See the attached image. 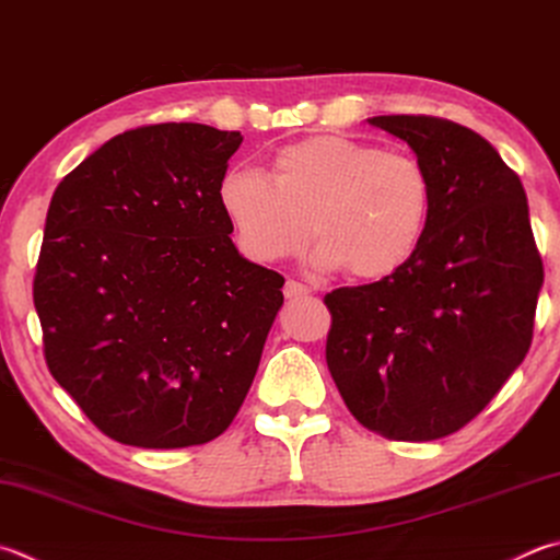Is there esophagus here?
<instances>
[{
    "label": "esophagus",
    "mask_w": 560,
    "mask_h": 560,
    "mask_svg": "<svg viewBox=\"0 0 560 560\" xmlns=\"http://www.w3.org/2000/svg\"><path fill=\"white\" fill-rule=\"evenodd\" d=\"M308 293H311L308 287H303V283L293 281V279H289L287 287H283V296H287V299H306Z\"/></svg>",
    "instance_id": "esophagus-1"
}]
</instances>
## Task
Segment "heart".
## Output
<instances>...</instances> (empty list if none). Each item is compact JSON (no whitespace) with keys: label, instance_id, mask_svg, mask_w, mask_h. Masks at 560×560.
<instances>
[{"label":"heart","instance_id":"1","mask_svg":"<svg viewBox=\"0 0 560 560\" xmlns=\"http://www.w3.org/2000/svg\"><path fill=\"white\" fill-rule=\"evenodd\" d=\"M269 178L232 168L220 208L249 259L271 264L318 242L315 264L382 281L419 252L433 212L421 161L345 137H311L271 159Z\"/></svg>","mask_w":560,"mask_h":560}]
</instances>
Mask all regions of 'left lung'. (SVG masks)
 <instances>
[{
	"label": "left lung",
	"mask_w": 560,
	"mask_h": 560,
	"mask_svg": "<svg viewBox=\"0 0 560 560\" xmlns=\"http://www.w3.org/2000/svg\"><path fill=\"white\" fill-rule=\"evenodd\" d=\"M433 183L419 252L394 277L325 293V362L345 406L389 441L472 421L532 348L544 261L520 176L451 119L384 115Z\"/></svg>",
	"instance_id": "obj_1"
}]
</instances>
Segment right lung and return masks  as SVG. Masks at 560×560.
<instances>
[{
    "label": "right lung",
    "instance_id": "1",
    "mask_svg": "<svg viewBox=\"0 0 560 560\" xmlns=\"http://www.w3.org/2000/svg\"><path fill=\"white\" fill-rule=\"evenodd\" d=\"M240 131L117 135L58 183L34 306L48 372L112 441L218 439L257 374L283 277L240 257L220 180Z\"/></svg>",
    "mask_w": 560,
    "mask_h": 560
}]
</instances>
